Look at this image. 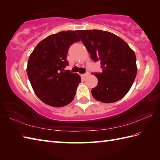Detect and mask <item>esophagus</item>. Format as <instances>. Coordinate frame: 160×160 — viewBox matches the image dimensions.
Segmentation results:
<instances>
[{"instance_id":"1","label":"esophagus","mask_w":160,"mask_h":160,"mask_svg":"<svg viewBox=\"0 0 160 160\" xmlns=\"http://www.w3.org/2000/svg\"><path fill=\"white\" fill-rule=\"evenodd\" d=\"M88 75H89V73H88V72H87L86 73H84V74H82V75H81V76H82V78H85L87 76H88Z\"/></svg>"}]
</instances>
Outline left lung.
Here are the masks:
<instances>
[{"mask_svg": "<svg viewBox=\"0 0 160 160\" xmlns=\"http://www.w3.org/2000/svg\"><path fill=\"white\" fill-rule=\"evenodd\" d=\"M84 45L94 62L100 61L102 72L93 74L98 80L92 89L95 99L115 102L127 94L137 74L136 56L120 37L102 30H78Z\"/></svg>", "mask_w": 160, "mask_h": 160, "instance_id": "8db88e82", "label": "left lung"}]
</instances>
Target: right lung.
Here are the masks:
<instances>
[{"mask_svg": "<svg viewBox=\"0 0 160 160\" xmlns=\"http://www.w3.org/2000/svg\"><path fill=\"white\" fill-rule=\"evenodd\" d=\"M79 40L75 31L58 32L40 42L30 55L27 72L33 91L44 103L60 107L73 100L81 79L64 68L69 65L66 58L70 46Z\"/></svg>", "mask_w": 160, "mask_h": 160, "instance_id": "obj_1", "label": "right lung"}]
</instances>
